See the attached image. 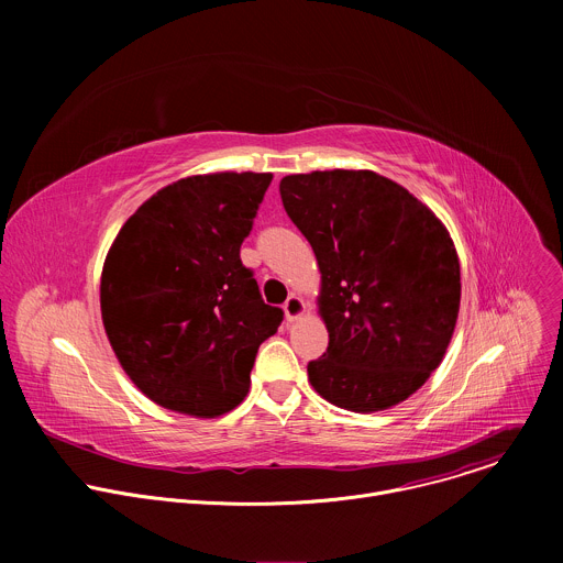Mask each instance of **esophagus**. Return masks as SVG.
Returning a JSON list of instances; mask_svg holds the SVG:
<instances>
[{
	"label": "esophagus",
	"mask_w": 563,
	"mask_h": 563,
	"mask_svg": "<svg viewBox=\"0 0 563 563\" xmlns=\"http://www.w3.org/2000/svg\"><path fill=\"white\" fill-rule=\"evenodd\" d=\"M283 309H285V318H287V320H298V318L307 311V305H305V300H302L300 296L291 294V296L285 300Z\"/></svg>",
	"instance_id": "esophagus-1"
}]
</instances>
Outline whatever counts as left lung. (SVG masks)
I'll return each mask as SVG.
<instances>
[{
  "label": "left lung",
  "instance_id": "left-lung-1",
  "mask_svg": "<svg viewBox=\"0 0 563 563\" xmlns=\"http://www.w3.org/2000/svg\"><path fill=\"white\" fill-rule=\"evenodd\" d=\"M280 198L320 272L328 352L311 387L350 412L410 398L452 341L461 267L445 224L406 187L367 169L294 174Z\"/></svg>",
  "mask_w": 563,
  "mask_h": 563
}]
</instances>
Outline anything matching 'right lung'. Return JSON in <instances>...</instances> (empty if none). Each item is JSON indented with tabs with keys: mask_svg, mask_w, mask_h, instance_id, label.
<instances>
[{
	"mask_svg": "<svg viewBox=\"0 0 563 563\" xmlns=\"http://www.w3.org/2000/svg\"><path fill=\"white\" fill-rule=\"evenodd\" d=\"M272 178L220 172L172 183L135 209L109 247L104 332L155 406L216 419L245 400L256 352L283 320L240 261Z\"/></svg>",
	"mask_w": 563,
	"mask_h": 563,
	"instance_id": "obj_1",
	"label": "right lung"
}]
</instances>
